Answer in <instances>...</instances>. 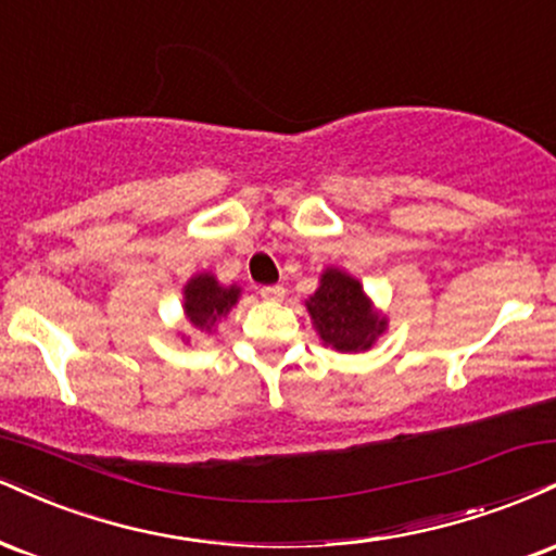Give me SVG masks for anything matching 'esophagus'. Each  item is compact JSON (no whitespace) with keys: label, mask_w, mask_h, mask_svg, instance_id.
I'll use <instances>...</instances> for the list:
<instances>
[{"label":"esophagus","mask_w":556,"mask_h":556,"mask_svg":"<svg viewBox=\"0 0 556 556\" xmlns=\"http://www.w3.org/2000/svg\"><path fill=\"white\" fill-rule=\"evenodd\" d=\"M261 298H264V300H282L285 298V287L282 285L261 287Z\"/></svg>","instance_id":"obj_1"}]
</instances>
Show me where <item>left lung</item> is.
<instances>
[{
	"label": "left lung",
	"instance_id": "1",
	"mask_svg": "<svg viewBox=\"0 0 556 556\" xmlns=\"http://www.w3.org/2000/svg\"><path fill=\"white\" fill-rule=\"evenodd\" d=\"M307 313L320 342L337 352H365L386 331L388 320L376 313L363 285L342 269L320 274L318 290L307 298Z\"/></svg>",
	"mask_w": 556,
	"mask_h": 556
}]
</instances>
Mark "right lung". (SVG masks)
I'll list each match as a JSON object with an SVG mask.
<instances>
[{"label": "right lung", "instance_id": "right-lung-1", "mask_svg": "<svg viewBox=\"0 0 556 556\" xmlns=\"http://www.w3.org/2000/svg\"><path fill=\"white\" fill-rule=\"evenodd\" d=\"M238 285H219L210 271L197 274L184 287V313L197 331H210L223 320L230 307L238 303Z\"/></svg>", "mask_w": 556, "mask_h": 556}]
</instances>
